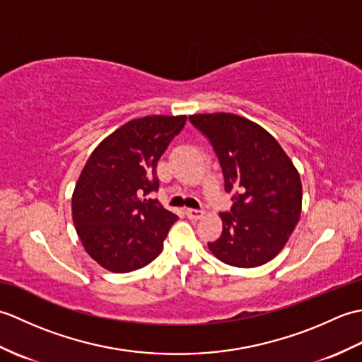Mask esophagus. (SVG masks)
I'll return each instance as SVG.
<instances>
[{
    "mask_svg": "<svg viewBox=\"0 0 362 362\" xmlns=\"http://www.w3.org/2000/svg\"><path fill=\"white\" fill-rule=\"evenodd\" d=\"M187 216L189 219H201L204 216V211L202 210H197V209H187Z\"/></svg>",
    "mask_w": 362,
    "mask_h": 362,
    "instance_id": "esophagus-1",
    "label": "esophagus"
}]
</instances>
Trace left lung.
I'll return each mask as SVG.
<instances>
[{
    "mask_svg": "<svg viewBox=\"0 0 362 362\" xmlns=\"http://www.w3.org/2000/svg\"><path fill=\"white\" fill-rule=\"evenodd\" d=\"M191 124L209 138L232 194L221 213L222 233L209 243L213 255L235 267L271 261L288 243L302 210V182L275 138L233 113L191 115Z\"/></svg>",
    "mask_w": 362,
    "mask_h": 362,
    "instance_id": "8db88e82",
    "label": "left lung"
}]
</instances>
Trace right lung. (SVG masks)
Here are the masks:
<instances>
[{
  "mask_svg": "<svg viewBox=\"0 0 362 362\" xmlns=\"http://www.w3.org/2000/svg\"><path fill=\"white\" fill-rule=\"evenodd\" d=\"M187 117L153 115L126 122L91 152L76 183L73 221L88 255L110 272L156 259L174 222L157 199V163Z\"/></svg>",
  "mask_w": 362,
  "mask_h": 362,
  "instance_id": "1",
  "label": "right lung"
}]
</instances>
